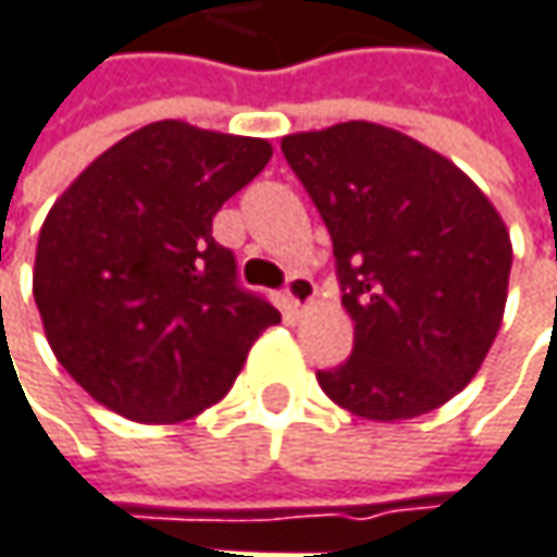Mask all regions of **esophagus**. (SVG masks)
Returning <instances> with one entry per match:
<instances>
[{"label": "esophagus", "instance_id": "34e87169", "mask_svg": "<svg viewBox=\"0 0 557 557\" xmlns=\"http://www.w3.org/2000/svg\"><path fill=\"white\" fill-rule=\"evenodd\" d=\"M317 298V285L310 275H292L285 285V310L288 313H304Z\"/></svg>", "mask_w": 557, "mask_h": 557}]
</instances>
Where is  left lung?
I'll list each match as a JSON object with an SVG mask.
<instances>
[{
  "instance_id": "obj_1",
  "label": "left lung",
  "mask_w": 557,
  "mask_h": 557,
  "mask_svg": "<svg viewBox=\"0 0 557 557\" xmlns=\"http://www.w3.org/2000/svg\"><path fill=\"white\" fill-rule=\"evenodd\" d=\"M333 237L351 358L323 393L371 421L418 418L475 377L507 304L510 234L454 161L377 123L282 139Z\"/></svg>"
}]
</instances>
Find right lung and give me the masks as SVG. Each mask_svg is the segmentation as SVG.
Instances as JSON below:
<instances>
[{
	"mask_svg": "<svg viewBox=\"0 0 557 557\" xmlns=\"http://www.w3.org/2000/svg\"><path fill=\"white\" fill-rule=\"evenodd\" d=\"M272 145L161 120L107 148L40 227L34 300L47 342L100 406L171 424L215 406L282 313L240 288L212 219Z\"/></svg>",
	"mask_w": 557,
	"mask_h": 557,
	"instance_id": "right-lung-1",
	"label": "right lung"
}]
</instances>
